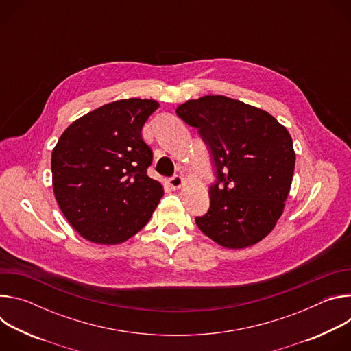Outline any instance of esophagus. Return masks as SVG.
<instances>
[{
    "mask_svg": "<svg viewBox=\"0 0 351 351\" xmlns=\"http://www.w3.org/2000/svg\"><path fill=\"white\" fill-rule=\"evenodd\" d=\"M168 183H169V186H171L172 189H179V187H182V186H183L184 180H183V178H182V176H179V175H173L172 178H169Z\"/></svg>",
    "mask_w": 351,
    "mask_h": 351,
    "instance_id": "1",
    "label": "esophagus"
}]
</instances>
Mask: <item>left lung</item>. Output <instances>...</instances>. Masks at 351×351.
Returning a JSON list of instances; mask_svg holds the SVG:
<instances>
[{"instance_id": "left-lung-1", "label": "left lung", "mask_w": 351, "mask_h": 351, "mask_svg": "<svg viewBox=\"0 0 351 351\" xmlns=\"http://www.w3.org/2000/svg\"><path fill=\"white\" fill-rule=\"evenodd\" d=\"M176 115L197 129L213 161L210 208L195 217L199 230L228 248L263 240L283 213L293 179L295 154L287 129L225 95L189 99Z\"/></svg>"}]
</instances>
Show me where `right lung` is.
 <instances>
[{
	"label": "right lung",
	"mask_w": 351,
	"mask_h": 351,
	"mask_svg": "<svg viewBox=\"0 0 351 351\" xmlns=\"http://www.w3.org/2000/svg\"><path fill=\"white\" fill-rule=\"evenodd\" d=\"M157 108L154 99H119L79 118L60 137L51 156L54 194L82 237L123 243L152 218L164 190L147 175L153 152L141 129Z\"/></svg>",
	"instance_id": "1"
}]
</instances>
